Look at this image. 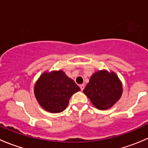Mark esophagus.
<instances>
[{
    "instance_id": "obj_1",
    "label": "esophagus",
    "mask_w": 148,
    "mask_h": 148,
    "mask_svg": "<svg viewBox=\"0 0 148 148\" xmlns=\"http://www.w3.org/2000/svg\"><path fill=\"white\" fill-rule=\"evenodd\" d=\"M79 87H80V89H81V90L83 91L84 89V84H80Z\"/></svg>"
}]
</instances>
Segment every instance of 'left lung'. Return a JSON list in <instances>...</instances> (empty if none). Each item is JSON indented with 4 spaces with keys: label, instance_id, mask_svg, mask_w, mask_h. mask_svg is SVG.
<instances>
[{
    "label": "left lung",
    "instance_id": "1",
    "mask_svg": "<svg viewBox=\"0 0 148 148\" xmlns=\"http://www.w3.org/2000/svg\"><path fill=\"white\" fill-rule=\"evenodd\" d=\"M122 84L114 73L103 70L95 72L84 89V93L99 110H107L120 99Z\"/></svg>",
    "mask_w": 148,
    "mask_h": 148
}]
</instances>
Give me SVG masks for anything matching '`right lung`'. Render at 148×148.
I'll use <instances>...</instances> for the list:
<instances>
[{
	"instance_id": "add662e5",
	"label": "right lung",
	"mask_w": 148,
	"mask_h": 148,
	"mask_svg": "<svg viewBox=\"0 0 148 148\" xmlns=\"http://www.w3.org/2000/svg\"><path fill=\"white\" fill-rule=\"evenodd\" d=\"M80 88L62 71L44 73L34 86L40 105L52 113L62 112L66 108L71 95Z\"/></svg>"
}]
</instances>
